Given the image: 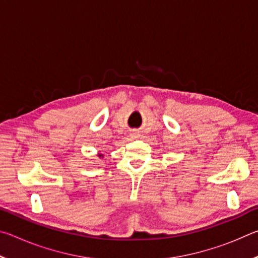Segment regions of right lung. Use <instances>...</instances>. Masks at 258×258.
<instances>
[{
    "instance_id": "obj_1",
    "label": "right lung",
    "mask_w": 258,
    "mask_h": 258,
    "mask_svg": "<svg viewBox=\"0 0 258 258\" xmlns=\"http://www.w3.org/2000/svg\"><path fill=\"white\" fill-rule=\"evenodd\" d=\"M98 156H99V157H100V158H103V155H102V154H99V155H98Z\"/></svg>"
}]
</instances>
